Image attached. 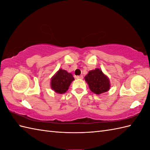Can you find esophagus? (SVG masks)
<instances>
[{
	"label": "esophagus",
	"instance_id": "34e87169",
	"mask_svg": "<svg viewBox=\"0 0 150 150\" xmlns=\"http://www.w3.org/2000/svg\"><path fill=\"white\" fill-rule=\"evenodd\" d=\"M76 78H77V79H83V76H82V75H79V76H77V77H76Z\"/></svg>",
	"mask_w": 150,
	"mask_h": 150
}]
</instances>
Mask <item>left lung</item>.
Instances as JSON below:
<instances>
[{"label": "left lung", "instance_id": "left-lung-1", "mask_svg": "<svg viewBox=\"0 0 150 150\" xmlns=\"http://www.w3.org/2000/svg\"><path fill=\"white\" fill-rule=\"evenodd\" d=\"M90 90L93 93L100 95L110 90V79L99 68L91 70L84 77Z\"/></svg>", "mask_w": 150, "mask_h": 150}]
</instances>
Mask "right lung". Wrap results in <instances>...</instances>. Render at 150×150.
Wrapping results in <instances>:
<instances>
[{"mask_svg":"<svg viewBox=\"0 0 150 150\" xmlns=\"http://www.w3.org/2000/svg\"><path fill=\"white\" fill-rule=\"evenodd\" d=\"M74 80L75 79L71 73L59 69L51 79V88L57 93H65Z\"/></svg>","mask_w":150,"mask_h":150,"instance_id":"obj_1","label":"right lung"}]
</instances>
